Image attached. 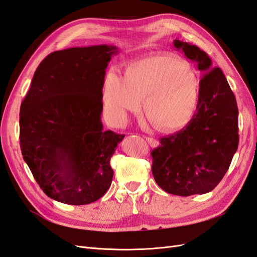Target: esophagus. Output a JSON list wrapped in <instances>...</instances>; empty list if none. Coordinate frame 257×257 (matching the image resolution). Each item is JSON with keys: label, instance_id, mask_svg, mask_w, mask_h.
<instances>
[{"label": "esophagus", "instance_id": "esophagus-1", "mask_svg": "<svg viewBox=\"0 0 257 257\" xmlns=\"http://www.w3.org/2000/svg\"><path fill=\"white\" fill-rule=\"evenodd\" d=\"M146 138V141L149 143V145L151 146V147H158L160 144H159V142L157 141V139H154V138H152V137H145Z\"/></svg>", "mask_w": 257, "mask_h": 257}]
</instances>
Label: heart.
<instances>
[{
  "mask_svg": "<svg viewBox=\"0 0 257 257\" xmlns=\"http://www.w3.org/2000/svg\"><path fill=\"white\" fill-rule=\"evenodd\" d=\"M161 131L185 126L199 104V80L185 62L172 56H154L130 63L124 77L109 72L104 80L103 100L108 118L123 123L141 107Z\"/></svg>",
  "mask_w": 257,
  "mask_h": 257,
  "instance_id": "obj_1",
  "label": "heart"
}]
</instances>
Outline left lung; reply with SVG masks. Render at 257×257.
Returning a JSON list of instances; mask_svg holds the SVG:
<instances>
[{"mask_svg": "<svg viewBox=\"0 0 257 257\" xmlns=\"http://www.w3.org/2000/svg\"><path fill=\"white\" fill-rule=\"evenodd\" d=\"M174 46L203 73L195 115L151 152L152 175L161 189L179 196L212 191L229 168L239 144L236 97L219 67L197 46Z\"/></svg>", "mask_w": 257, "mask_h": 257, "instance_id": "1", "label": "left lung"}]
</instances>
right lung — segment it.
I'll return each instance as SVG.
<instances>
[{
  "label": "right lung",
  "instance_id": "right-lung-1",
  "mask_svg": "<svg viewBox=\"0 0 257 257\" xmlns=\"http://www.w3.org/2000/svg\"><path fill=\"white\" fill-rule=\"evenodd\" d=\"M114 46L54 51L38 65L20 107V148L50 198L87 205L109 189L110 159L124 135L103 131L105 69Z\"/></svg>",
  "mask_w": 257,
  "mask_h": 257
}]
</instances>
